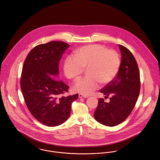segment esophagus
Wrapping results in <instances>:
<instances>
[{
	"instance_id": "obj_1",
	"label": "esophagus",
	"mask_w": 160,
	"mask_h": 160,
	"mask_svg": "<svg viewBox=\"0 0 160 160\" xmlns=\"http://www.w3.org/2000/svg\"><path fill=\"white\" fill-rule=\"evenodd\" d=\"M78 97L79 98H87L88 96L85 95H83V94H82V93H79Z\"/></svg>"
}]
</instances>
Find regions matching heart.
<instances>
[{
	"label": "heart",
	"instance_id": "1",
	"mask_svg": "<svg viewBox=\"0 0 160 160\" xmlns=\"http://www.w3.org/2000/svg\"><path fill=\"white\" fill-rule=\"evenodd\" d=\"M120 67V58L116 51L93 44L77 50L75 57H67L63 70L68 78L77 80L87 69L88 77L79 80L73 86L75 92L86 95L98 89L100 83H110L117 76Z\"/></svg>",
	"mask_w": 160,
	"mask_h": 160
}]
</instances>
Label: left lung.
I'll return each instance as SVG.
<instances>
[{"label": "left lung", "instance_id": "8db88e82", "mask_svg": "<svg viewBox=\"0 0 160 160\" xmlns=\"http://www.w3.org/2000/svg\"><path fill=\"white\" fill-rule=\"evenodd\" d=\"M118 45L122 53L119 71L115 78L100 90L105 97L112 96L110 102L100 98L94 113L95 120L108 127L120 124L128 118L135 106L140 91V76L137 60L127 48Z\"/></svg>", "mask_w": 160, "mask_h": 160}]
</instances>
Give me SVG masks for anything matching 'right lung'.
Returning a JSON list of instances; mask_svg holds the SVG:
<instances>
[{
    "mask_svg": "<svg viewBox=\"0 0 160 160\" xmlns=\"http://www.w3.org/2000/svg\"><path fill=\"white\" fill-rule=\"evenodd\" d=\"M70 45L52 41L40 44L27 55L22 67L20 88L28 110L40 123L56 127L69 117L78 94L63 96L69 87L57 79L62 54Z\"/></svg>",
    "mask_w": 160,
    "mask_h": 160,
    "instance_id": "add662e5",
    "label": "right lung"
}]
</instances>
